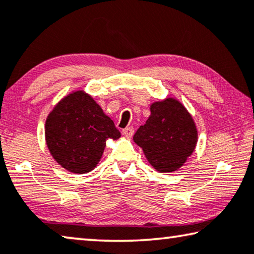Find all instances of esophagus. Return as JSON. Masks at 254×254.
Returning a JSON list of instances; mask_svg holds the SVG:
<instances>
[{"label": "esophagus", "instance_id": "34e87169", "mask_svg": "<svg viewBox=\"0 0 254 254\" xmlns=\"http://www.w3.org/2000/svg\"><path fill=\"white\" fill-rule=\"evenodd\" d=\"M133 133H134V128L131 127H126V128H123V130H122V134L126 136V138H131V136L133 135Z\"/></svg>", "mask_w": 254, "mask_h": 254}]
</instances>
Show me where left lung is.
Instances as JSON below:
<instances>
[{
  "mask_svg": "<svg viewBox=\"0 0 254 254\" xmlns=\"http://www.w3.org/2000/svg\"><path fill=\"white\" fill-rule=\"evenodd\" d=\"M147 160L159 173L178 171L194 151L198 128L179 99L167 97L150 105V116L133 136Z\"/></svg>",
  "mask_w": 254,
  "mask_h": 254,
  "instance_id": "8db88e82",
  "label": "left lung"
}]
</instances>
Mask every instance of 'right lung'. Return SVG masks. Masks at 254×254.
Instances as JSON below:
<instances>
[{"instance_id":"obj_1","label":"right lung","mask_w":254,"mask_h":254,"mask_svg":"<svg viewBox=\"0 0 254 254\" xmlns=\"http://www.w3.org/2000/svg\"><path fill=\"white\" fill-rule=\"evenodd\" d=\"M121 133L92 96L74 90L64 96L47 115L45 140L60 166L74 174H86L97 166L108 139Z\"/></svg>"}]
</instances>
